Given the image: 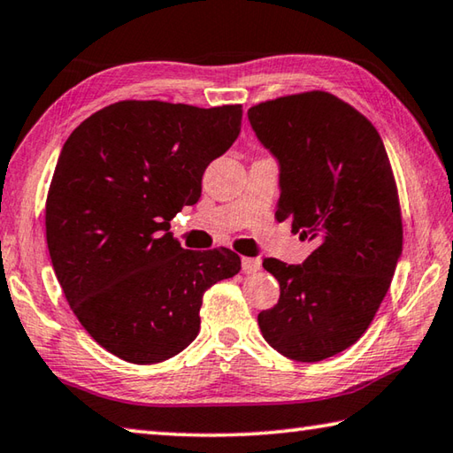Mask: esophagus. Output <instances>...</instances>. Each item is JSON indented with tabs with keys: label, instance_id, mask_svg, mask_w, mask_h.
Returning a JSON list of instances; mask_svg holds the SVG:
<instances>
[{
	"label": "esophagus",
	"instance_id": "obj_1",
	"mask_svg": "<svg viewBox=\"0 0 453 453\" xmlns=\"http://www.w3.org/2000/svg\"><path fill=\"white\" fill-rule=\"evenodd\" d=\"M242 271L247 273V274H252V273L260 271V260H258V258L244 257V258H242Z\"/></svg>",
	"mask_w": 453,
	"mask_h": 453
}]
</instances>
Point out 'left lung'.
<instances>
[{"label":"left lung","instance_id":"1","mask_svg":"<svg viewBox=\"0 0 453 453\" xmlns=\"http://www.w3.org/2000/svg\"><path fill=\"white\" fill-rule=\"evenodd\" d=\"M249 121L279 163L276 219L314 242L303 265L263 260L280 298L258 326L290 360H326L368 330L402 257L390 158L374 125L324 91L260 103Z\"/></svg>","mask_w":453,"mask_h":453}]
</instances>
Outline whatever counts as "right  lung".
Returning a JSON list of instances; mask_svg holds the SVG:
<instances>
[{
  "label": "right lung",
  "mask_w": 453,
  "mask_h": 453,
  "mask_svg": "<svg viewBox=\"0 0 453 453\" xmlns=\"http://www.w3.org/2000/svg\"><path fill=\"white\" fill-rule=\"evenodd\" d=\"M241 105L119 101L69 134L45 204L53 271L89 336L117 358L157 364L201 330L204 290L241 271L228 249L187 250L169 222L241 133Z\"/></svg>",
  "instance_id": "obj_1"
}]
</instances>
